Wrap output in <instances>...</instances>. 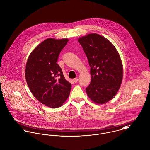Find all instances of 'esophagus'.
Instances as JSON below:
<instances>
[{
  "mask_svg": "<svg viewBox=\"0 0 150 150\" xmlns=\"http://www.w3.org/2000/svg\"><path fill=\"white\" fill-rule=\"evenodd\" d=\"M78 80H79L78 78H75V79H73V81H74V83H77L78 81Z\"/></svg>",
  "mask_w": 150,
  "mask_h": 150,
  "instance_id": "34e87169",
  "label": "esophagus"
}]
</instances>
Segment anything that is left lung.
Returning a JSON list of instances; mask_svg holds the SVG:
<instances>
[{
	"mask_svg": "<svg viewBox=\"0 0 150 150\" xmlns=\"http://www.w3.org/2000/svg\"><path fill=\"white\" fill-rule=\"evenodd\" d=\"M91 67V81L86 88L89 98L102 105L111 100L118 92L123 78V66L115 46L97 33L78 39Z\"/></svg>",
	"mask_w": 150,
	"mask_h": 150,
	"instance_id": "8db88e82",
	"label": "left lung"
}]
</instances>
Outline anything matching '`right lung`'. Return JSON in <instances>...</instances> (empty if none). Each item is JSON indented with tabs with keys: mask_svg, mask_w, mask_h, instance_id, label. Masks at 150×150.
<instances>
[{
	"mask_svg": "<svg viewBox=\"0 0 150 150\" xmlns=\"http://www.w3.org/2000/svg\"><path fill=\"white\" fill-rule=\"evenodd\" d=\"M68 41L67 38L47 39L31 52L26 64L25 79L32 93L40 103L52 108L64 104L71 88L57 64Z\"/></svg>",
	"mask_w": 150,
	"mask_h": 150,
	"instance_id": "obj_1",
	"label": "right lung"
}]
</instances>
